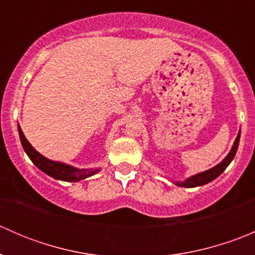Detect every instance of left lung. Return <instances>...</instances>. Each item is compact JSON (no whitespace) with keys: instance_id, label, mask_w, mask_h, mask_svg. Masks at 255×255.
<instances>
[{"instance_id":"8db88e82","label":"left lung","mask_w":255,"mask_h":255,"mask_svg":"<svg viewBox=\"0 0 255 255\" xmlns=\"http://www.w3.org/2000/svg\"><path fill=\"white\" fill-rule=\"evenodd\" d=\"M239 138H241V130L238 132L237 138H236L230 153H228L227 156H226L221 163H218L217 165L208 169V170L202 171V173H197L195 174V175L186 177L184 181H174V184L181 187H197V186H202V185H206L208 182L212 181V180H215L216 177L220 176L221 174L226 170V168L230 165L231 161L233 160V158H235L236 153H237L238 145H239Z\"/></svg>"}]
</instances>
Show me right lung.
<instances>
[{"label":"right lung","instance_id":"obj_1","mask_svg":"<svg viewBox=\"0 0 255 255\" xmlns=\"http://www.w3.org/2000/svg\"><path fill=\"white\" fill-rule=\"evenodd\" d=\"M18 133H19V139L22 143L23 149L29 156L30 160L33 161L38 169L45 173L47 175L54 177L56 180H61V181H69V182H78L80 180H84L86 177L95 175L99 173L101 169L91 168V169H79L73 165H69L66 163H61V161L50 160V159L45 158L44 155L35 150L32 146V144L27 140L25 135L23 134L22 128L18 125Z\"/></svg>","mask_w":255,"mask_h":255}]
</instances>
